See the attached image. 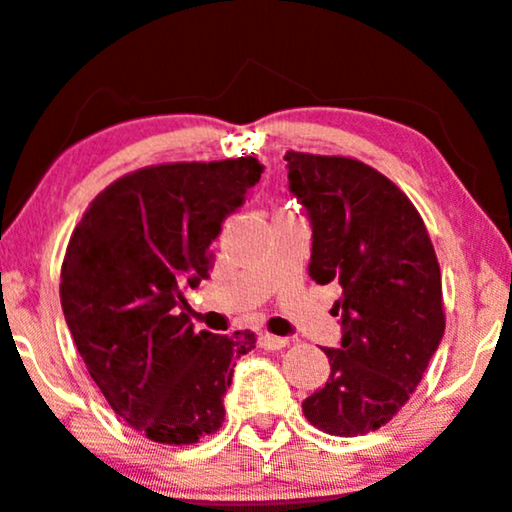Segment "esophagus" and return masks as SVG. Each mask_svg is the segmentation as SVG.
<instances>
[{"instance_id": "obj_1", "label": "esophagus", "mask_w": 512, "mask_h": 512, "mask_svg": "<svg viewBox=\"0 0 512 512\" xmlns=\"http://www.w3.org/2000/svg\"><path fill=\"white\" fill-rule=\"evenodd\" d=\"M288 343H291V341H288L286 336H274V334H262L260 336V346L264 350H281V348H286Z\"/></svg>"}]
</instances>
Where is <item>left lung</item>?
<instances>
[{
    "label": "left lung",
    "mask_w": 512,
    "mask_h": 512,
    "mask_svg": "<svg viewBox=\"0 0 512 512\" xmlns=\"http://www.w3.org/2000/svg\"><path fill=\"white\" fill-rule=\"evenodd\" d=\"M283 159L312 226V281L341 286V343L322 348L331 374L303 412L326 434L374 432L408 403L446 329L434 245L408 195L372 166L293 150Z\"/></svg>",
    "instance_id": "8db88e82"
}]
</instances>
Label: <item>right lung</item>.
<instances>
[{"label":"right lung","mask_w":512,"mask_h":512,"mask_svg":"<svg viewBox=\"0 0 512 512\" xmlns=\"http://www.w3.org/2000/svg\"><path fill=\"white\" fill-rule=\"evenodd\" d=\"M264 166L255 157L145 166L90 202L61 264V307L92 381L123 422L171 446L224 422L252 331L195 334L183 288L209 276V245Z\"/></svg>","instance_id":"add662e5"}]
</instances>
